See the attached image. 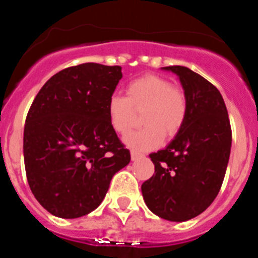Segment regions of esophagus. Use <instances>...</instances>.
Wrapping results in <instances>:
<instances>
[{
    "label": "esophagus",
    "mask_w": 258,
    "mask_h": 258,
    "mask_svg": "<svg viewBox=\"0 0 258 258\" xmlns=\"http://www.w3.org/2000/svg\"><path fill=\"white\" fill-rule=\"evenodd\" d=\"M131 156H132V160H137V159H140V157L143 156V154H141V152L138 151H132L131 152Z\"/></svg>",
    "instance_id": "esophagus-1"
}]
</instances>
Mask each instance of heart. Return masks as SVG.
<instances>
[{
  "label": "heart",
  "mask_w": 258,
  "mask_h": 258,
  "mask_svg": "<svg viewBox=\"0 0 258 258\" xmlns=\"http://www.w3.org/2000/svg\"><path fill=\"white\" fill-rule=\"evenodd\" d=\"M126 97L115 94L108 99L107 112L113 131L125 134L131 131L134 111H142L145 126L127 134L124 142L136 151H149L161 145L164 134L178 133L187 115V98L183 90L172 86L169 80L146 75L127 84Z\"/></svg>",
  "instance_id": "obj_1"
}]
</instances>
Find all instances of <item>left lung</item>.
Returning a JSON list of instances; mask_svg holds the SVG:
<instances>
[{
	"instance_id": "8db88e82",
	"label": "left lung",
	"mask_w": 258,
	"mask_h": 258,
	"mask_svg": "<svg viewBox=\"0 0 258 258\" xmlns=\"http://www.w3.org/2000/svg\"><path fill=\"white\" fill-rule=\"evenodd\" d=\"M163 70L178 76L187 98V115L174 140L150 155L155 174L141 188L152 213L183 222L203 213L220 192L231 150V126L213 84L187 67Z\"/></svg>"
}]
</instances>
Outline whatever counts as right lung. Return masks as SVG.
Listing matches in <instances>:
<instances>
[{
  "instance_id": "right-lung-1",
  "label": "right lung",
  "mask_w": 258,
  "mask_h": 258,
  "mask_svg": "<svg viewBox=\"0 0 258 258\" xmlns=\"http://www.w3.org/2000/svg\"><path fill=\"white\" fill-rule=\"evenodd\" d=\"M120 66L68 67L50 77L26 118L23 154L32 194L47 212L77 218L99 207L131 161L107 112Z\"/></svg>"
}]
</instances>
